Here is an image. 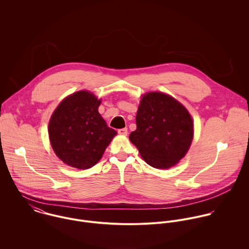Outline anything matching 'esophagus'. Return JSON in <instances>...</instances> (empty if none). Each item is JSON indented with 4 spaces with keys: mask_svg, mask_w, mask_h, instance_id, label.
Here are the masks:
<instances>
[{
    "mask_svg": "<svg viewBox=\"0 0 249 249\" xmlns=\"http://www.w3.org/2000/svg\"><path fill=\"white\" fill-rule=\"evenodd\" d=\"M118 133L120 135H123V136H126L127 135V128H121L118 130Z\"/></svg>",
    "mask_w": 249,
    "mask_h": 249,
    "instance_id": "1",
    "label": "esophagus"
}]
</instances>
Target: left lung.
Segmentation results:
<instances>
[{"mask_svg": "<svg viewBox=\"0 0 249 249\" xmlns=\"http://www.w3.org/2000/svg\"><path fill=\"white\" fill-rule=\"evenodd\" d=\"M136 130L129 140L149 166L167 170L188 152L194 139V121L188 109L169 94H142L136 115Z\"/></svg>", "mask_w": 249, "mask_h": 249, "instance_id": "obj_1", "label": "left lung"}]
</instances>
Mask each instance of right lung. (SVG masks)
I'll use <instances>...</instances> for the list:
<instances>
[{"mask_svg":"<svg viewBox=\"0 0 249 249\" xmlns=\"http://www.w3.org/2000/svg\"><path fill=\"white\" fill-rule=\"evenodd\" d=\"M102 99L88 90L67 96L51 116L48 132L55 155L66 165L86 170L95 166L117 135L99 112Z\"/></svg>","mask_w":249,"mask_h":249,"instance_id":"add662e5","label":"right lung"}]
</instances>
